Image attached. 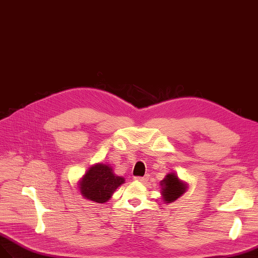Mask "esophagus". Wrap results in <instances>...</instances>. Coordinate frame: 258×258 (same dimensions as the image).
Segmentation results:
<instances>
[{"label": "esophagus", "instance_id": "1", "mask_svg": "<svg viewBox=\"0 0 258 258\" xmlns=\"http://www.w3.org/2000/svg\"><path fill=\"white\" fill-rule=\"evenodd\" d=\"M135 180L139 181V182H142V183H145L148 182V177H136Z\"/></svg>", "mask_w": 258, "mask_h": 258}]
</instances>
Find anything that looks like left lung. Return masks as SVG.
<instances>
[{
    "label": "left lung",
    "instance_id": "obj_1",
    "mask_svg": "<svg viewBox=\"0 0 258 258\" xmlns=\"http://www.w3.org/2000/svg\"><path fill=\"white\" fill-rule=\"evenodd\" d=\"M161 194H162V199L163 202H165L166 204L172 203L176 200H178L182 194L185 193L187 190V184L185 181L181 180L177 172L172 171L169 172L168 175H166L165 178L161 181Z\"/></svg>",
    "mask_w": 258,
    "mask_h": 258
}]
</instances>
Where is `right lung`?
<instances>
[{"label": "right lung", "instance_id": "add662e5", "mask_svg": "<svg viewBox=\"0 0 258 258\" xmlns=\"http://www.w3.org/2000/svg\"><path fill=\"white\" fill-rule=\"evenodd\" d=\"M122 183L124 178L116 175L112 166L97 163L89 167L79 180L78 187L83 199L103 204L112 198L117 187Z\"/></svg>", "mask_w": 258, "mask_h": 258}]
</instances>
